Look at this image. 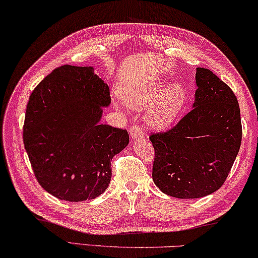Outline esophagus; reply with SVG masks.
Returning <instances> with one entry per match:
<instances>
[{"mask_svg":"<svg viewBox=\"0 0 258 258\" xmlns=\"http://www.w3.org/2000/svg\"><path fill=\"white\" fill-rule=\"evenodd\" d=\"M130 136L132 139H140L144 136V131H142L141 127H139V126H132L130 128Z\"/></svg>","mask_w":258,"mask_h":258,"instance_id":"obj_1","label":"esophagus"}]
</instances>
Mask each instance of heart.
Masks as SVG:
<instances>
[{
	"instance_id": "1",
	"label": "heart",
	"mask_w": 258,
	"mask_h": 258,
	"mask_svg": "<svg viewBox=\"0 0 258 258\" xmlns=\"http://www.w3.org/2000/svg\"><path fill=\"white\" fill-rule=\"evenodd\" d=\"M161 80L148 85H126L119 88V95L124 103L132 109L144 110L151 107L147 113V122L155 128H164L170 125L186 103L187 93L180 83L167 86Z\"/></svg>"
}]
</instances>
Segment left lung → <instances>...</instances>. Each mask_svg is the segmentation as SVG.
Instances as JSON below:
<instances>
[{"instance_id": "left-lung-1", "label": "left lung", "mask_w": 258, "mask_h": 258, "mask_svg": "<svg viewBox=\"0 0 258 258\" xmlns=\"http://www.w3.org/2000/svg\"><path fill=\"white\" fill-rule=\"evenodd\" d=\"M195 79L193 109L174 127L149 137L155 149V185L177 199H199L219 189L242 139L232 89L204 68L196 69Z\"/></svg>"}]
</instances>
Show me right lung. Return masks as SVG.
I'll return each mask as SVG.
<instances>
[{"label": "right lung", "mask_w": 258, "mask_h": 258, "mask_svg": "<svg viewBox=\"0 0 258 258\" xmlns=\"http://www.w3.org/2000/svg\"><path fill=\"white\" fill-rule=\"evenodd\" d=\"M111 103L93 67L63 65L32 92L24 146L41 187L69 202L95 199L111 180V159L128 145L127 131L101 124Z\"/></svg>", "instance_id": "add662e5"}]
</instances>
